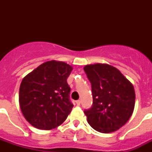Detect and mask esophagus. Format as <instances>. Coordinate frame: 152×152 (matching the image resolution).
<instances>
[{
  "label": "esophagus",
  "mask_w": 152,
  "mask_h": 152,
  "mask_svg": "<svg viewBox=\"0 0 152 152\" xmlns=\"http://www.w3.org/2000/svg\"><path fill=\"white\" fill-rule=\"evenodd\" d=\"M76 104H77V106H80V100H77V101H76Z\"/></svg>",
  "instance_id": "esophagus-1"
}]
</instances>
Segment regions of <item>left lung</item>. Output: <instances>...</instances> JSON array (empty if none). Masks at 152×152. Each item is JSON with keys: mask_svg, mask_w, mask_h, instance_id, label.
<instances>
[{"mask_svg": "<svg viewBox=\"0 0 152 152\" xmlns=\"http://www.w3.org/2000/svg\"><path fill=\"white\" fill-rule=\"evenodd\" d=\"M84 70L91 83L93 94L92 107L84 111L88 123L102 133L116 131L133 113V85L119 70L110 64H87Z\"/></svg>", "mask_w": 152, "mask_h": 152, "instance_id": "1", "label": "left lung"}]
</instances>
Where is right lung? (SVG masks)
Instances as JSON below:
<instances>
[{"mask_svg":"<svg viewBox=\"0 0 152 152\" xmlns=\"http://www.w3.org/2000/svg\"><path fill=\"white\" fill-rule=\"evenodd\" d=\"M73 70L63 61H46L23 77L19 103L25 119L35 128L50 130L62 124L73 108L67 78Z\"/></svg>","mask_w":152,"mask_h":152,"instance_id":"1","label":"right lung"}]
</instances>
